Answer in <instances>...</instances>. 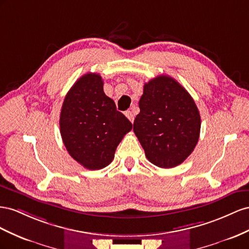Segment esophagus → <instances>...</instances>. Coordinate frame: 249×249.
<instances>
[{
	"label": "esophagus",
	"instance_id": "obj_1",
	"mask_svg": "<svg viewBox=\"0 0 249 249\" xmlns=\"http://www.w3.org/2000/svg\"><path fill=\"white\" fill-rule=\"evenodd\" d=\"M125 116L128 118V120L130 121L131 123H133V120H134V113H133V111H131V110H127L126 112H125Z\"/></svg>",
	"mask_w": 249,
	"mask_h": 249
}]
</instances>
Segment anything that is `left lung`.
Listing matches in <instances>:
<instances>
[{
	"label": "left lung",
	"instance_id": "obj_1",
	"mask_svg": "<svg viewBox=\"0 0 249 249\" xmlns=\"http://www.w3.org/2000/svg\"><path fill=\"white\" fill-rule=\"evenodd\" d=\"M133 131L146 158L160 168L180 165L193 152L200 133V115L193 98L172 77L145 83Z\"/></svg>",
	"mask_w": 249,
	"mask_h": 249
}]
</instances>
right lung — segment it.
Returning <instances> with one entry per match:
<instances>
[{"mask_svg": "<svg viewBox=\"0 0 249 249\" xmlns=\"http://www.w3.org/2000/svg\"><path fill=\"white\" fill-rule=\"evenodd\" d=\"M59 126L69 154L89 170L108 166L120 142L132 128L104 94L102 77L96 73L83 75L68 91Z\"/></svg>", "mask_w": 249, "mask_h": 249, "instance_id": "add662e5", "label": "right lung"}]
</instances>
